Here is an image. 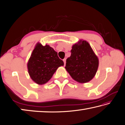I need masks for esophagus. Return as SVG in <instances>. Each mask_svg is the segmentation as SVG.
<instances>
[{"label": "esophagus", "mask_w": 125, "mask_h": 125, "mask_svg": "<svg viewBox=\"0 0 125 125\" xmlns=\"http://www.w3.org/2000/svg\"><path fill=\"white\" fill-rule=\"evenodd\" d=\"M63 61H64V65H65V64H66V59H63Z\"/></svg>", "instance_id": "34e87169"}]
</instances>
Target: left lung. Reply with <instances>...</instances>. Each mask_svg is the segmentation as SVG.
Masks as SVG:
<instances>
[{
    "mask_svg": "<svg viewBox=\"0 0 125 125\" xmlns=\"http://www.w3.org/2000/svg\"><path fill=\"white\" fill-rule=\"evenodd\" d=\"M71 56L66 59L67 72L73 79L86 83L93 79L99 66V60L89 44L80 40L72 47Z\"/></svg>",
    "mask_w": 125,
    "mask_h": 125,
    "instance_id": "1",
    "label": "left lung"
}]
</instances>
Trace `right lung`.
I'll list each match as a JSON object with an SVG mask.
<instances>
[{"mask_svg": "<svg viewBox=\"0 0 125 125\" xmlns=\"http://www.w3.org/2000/svg\"><path fill=\"white\" fill-rule=\"evenodd\" d=\"M64 62L52 47L38 43L32 51L28 63V72L31 79L39 85L44 84L52 78Z\"/></svg>", "mask_w": 125, "mask_h": 125, "instance_id": "add662e5", "label": "right lung"}]
</instances>
